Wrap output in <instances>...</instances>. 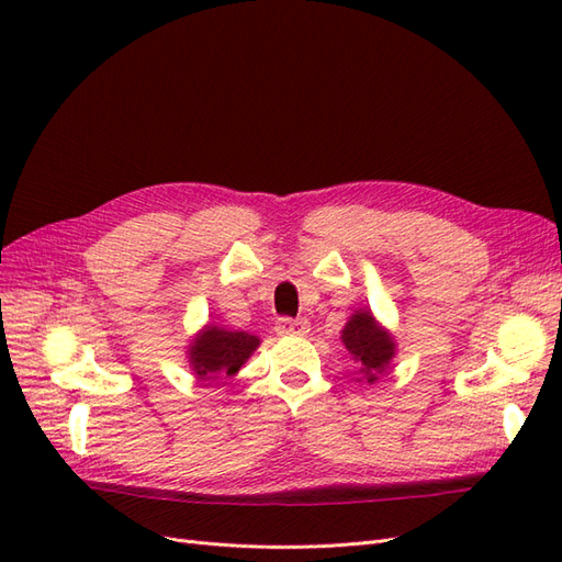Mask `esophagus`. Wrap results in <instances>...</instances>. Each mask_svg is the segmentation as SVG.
<instances>
[{
    "mask_svg": "<svg viewBox=\"0 0 562 562\" xmlns=\"http://www.w3.org/2000/svg\"><path fill=\"white\" fill-rule=\"evenodd\" d=\"M277 333L283 337H295L310 333V323L304 318H279L277 321Z\"/></svg>",
    "mask_w": 562,
    "mask_h": 562,
    "instance_id": "esophagus-1",
    "label": "esophagus"
}]
</instances>
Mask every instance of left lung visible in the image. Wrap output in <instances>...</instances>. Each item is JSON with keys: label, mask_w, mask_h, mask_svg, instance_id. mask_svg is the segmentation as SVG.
Listing matches in <instances>:
<instances>
[{"label": "left lung", "mask_w": 562, "mask_h": 562, "mask_svg": "<svg viewBox=\"0 0 562 562\" xmlns=\"http://www.w3.org/2000/svg\"><path fill=\"white\" fill-rule=\"evenodd\" d=\"M342 342L351 353V359L361 366L359 372L368 382L378 380L396 351L394 337L380 326L370 310H359L351 314L342 330Z\"/></svg>", "instance_id": "1"}]
</instances>
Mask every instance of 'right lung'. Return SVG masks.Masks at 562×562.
Masks as SVG:
<instances>
[{
  "instance_id": "right-lung-1",
  "label": "right lung",
  "mask_w": 562,
  "mask_h": 562,
  "mask_svg": "<svg viewBox=\"0 0 562 562\" xmlns=\"http://www.w3.org/2000/svg\"><path fill=\"white\" fill-rule=\"evenodd\" d=\"M260 337L244 330H225L217 326H206L187 349V359L194 375L203 382H215L225 375H234L258 349Z\"/></svg>"
}]
</instances>
